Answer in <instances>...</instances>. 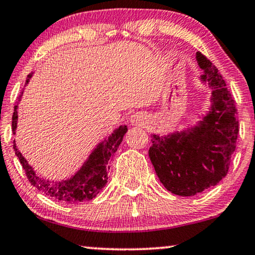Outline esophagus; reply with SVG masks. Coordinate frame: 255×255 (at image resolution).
<instances>
[{
	"instance_id": "esophagus-1",
	"label": "esophagus",
	"mask_w": 255,
	"mask_h": 255,
	"mask_svg": "<svg viewBox=\"0 0 255 255\" xmlns=\"http://www.w3.org/2000/svg\"><path fill=\"white\" fill-rule=\"evenodd\" d=\"M130 122L134 125H142L146 122V117L144 114L137 113V114L132 115V116L130 117Z\"/></svg>"
}]
</instances>
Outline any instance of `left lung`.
<instances>
[{
    "label": "left lung",
    "instance_id": "8db88e82",
    "mask_svg": "<svg viewBox=\"0 0 255 255\" xmlns=\"http://www.w3.org/2000/svg\"><path fill=\"white\" fill-rule=\"evenodd\" d=\"M196 59L202 79L214 89L211 113L188 133L153 134L148 149L160 182L179 196H195L224 179L239 133L236 101L222 74L201 52Z\"/></svg>",
    "mask_w": 255,
    "mask_h": 255
}]
</instances>
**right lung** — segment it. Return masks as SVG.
I'll list each match as a JSON object with an SVG mask.
<instances>
[{
    "instance_id": "add662e5",
    "label": "right lung",
    "mask_w": 255,
    "mask_h": 255,
    "mask_svg": "<svg viewBox=\"0 0 255 255\" xmlns=\"http://www.w3.org/2000/svg\"><path fill=\"white\" fill-rule=\"evenodd\" d=\"M17 109L18 106L13 108L12 114V131L15 133L17 128ZM127 125L120 127L113 134L108 138L102 144L97 146V148L89 156L88 161L85 163L81 170H79L71 180L62 181V182H50V181L41 179L37 176L33 172L32 167L20 152L13 141V149L18 158L20 165L23 166L29 182L36 187L38 190L43 191L47 196L53 197L55 200L65 202L68 204H76L80 202H86L93 200L96 195L102 190V188L107 184L108 180V169L110 168L109 160L113 158L115 152L117 151L118 146L123 140L124 134L127 133Z\"/></svg>"
}]
</instances>
